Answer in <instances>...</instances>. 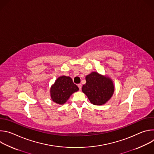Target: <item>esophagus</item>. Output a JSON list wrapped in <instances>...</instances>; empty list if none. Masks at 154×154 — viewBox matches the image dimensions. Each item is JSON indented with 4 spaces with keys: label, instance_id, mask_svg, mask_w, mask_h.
<instances>
[{
    "label": "esophagus",
    "instance_id": "obj_1",
    "mask_svg": "<svg viewBox=\"0 0 154 154\" xmlns=\"http://www.w3.org/2000/svg\"><path fill=\"white\" fill-rule=\"evenodd\" d=\"M77 86H78V87H79V90H81V89H82V84L79 83V84H78V85H77Z\"/></svg>",
    "mask_w": 154,
    "mask_h": 154
}]
</instances>
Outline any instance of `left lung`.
<instances>
[{
	"mask_svg": "<svg viewBox=\"0 0 154 154\" xmlns=\"http://www.w3.org/2000/svg\"><path fill=\"white\" fill-rule=\"evenodd\" d=\"M85 79L86 83L83 85L82 90L92 104L102 105L113 96L115 85L112 79L92 72L86 76Z\"/></svg>",
	"mask_w": 154,
	"mask_h": 154,
	"instance_id": "8db88e82",
	"label": "left lung"
}]
</instances>
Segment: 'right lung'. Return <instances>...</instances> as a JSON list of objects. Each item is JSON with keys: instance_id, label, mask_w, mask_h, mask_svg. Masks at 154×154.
Listing matches in <instances>:
<instances>
[{"instance_id": "1", "label": "right lung", "mask_w": 154, "mask_h": 154, "mask_svg": "<svg viewBox=\"0 0 154 154\" xmlns=\"http://www.w3.org/2000/svg\"><path fill=\"white\" fill-rule=\"evenodd\" d=\"M79 90L78 86L73 83L70 77L60 76L57 79L55 83L51 87V97L55 103L63 105L74 93Z\"/></svg>"}]
</instances>
